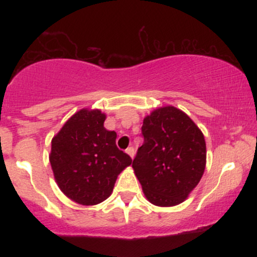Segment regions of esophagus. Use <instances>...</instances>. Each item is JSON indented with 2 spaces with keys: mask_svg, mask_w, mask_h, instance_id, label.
I'll return each mask as SVG.
<instances>
[{
  "mask_svg": "<svg viewBox=\"0 0 257 257\" xmlns=\"http://www.w3.org/2000/svg\"><path fill=\"white\" fill-rule=\"evenodd\" d=\"M125 152L128 153L129 156H131V157L133 158L134 157V155H135V151H134V147H128V149L125 150Z\"/></svg>",
  "mask_w": 257,
  "mask_h": 257,
  "instance_id": "34e87169",
  "label": "esophagus"
}]
</instances>
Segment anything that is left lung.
I'll return each instance as SVG.
<instances>
[{"mask_svg":"<svg viewBox=\"0 0 257 257\" xmlns=\"http://www.w3.org/2000/svg\"><path fill=\"white\" fill-rule=\"evenodd\" d=\"M144 144L133 168L146 198L158 206L178 205L202 179L206 163L204 135L185 112L159 107L144 118Z\"/></svg>","mask_w":257,"mask_h":257,"instance_id":"1","label":"left lung"}]
</instances>
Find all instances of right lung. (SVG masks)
I'll return each instance as SVG.
<instances>
[{"label":"right lung","mask_w":257,"mask_h":257,"mask_svg":"<svg viewBox=\"0 0 257 257\" xmlns=\"http://www.w3.org/2000/svg\"><path fill=\"white\" fill-rule=\"evenodd\" d=\"M106 114L82 108L53 138L49 162L63 193L82 205L111 196L114 182L132 158L116 146V132L105 129Z\"/></svg>","instance_id":"add662e5"}]
</instances>
